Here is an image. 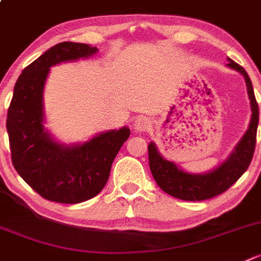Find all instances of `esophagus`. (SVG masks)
<instances>
[{
	"label": "esophagus",
	"instance_id": "34e87169",
	"mask_svg": "<svg viewBox=\"0 0 261 261\" xmlns=\"http://www.w3.org/2000/svg\"><path fill=\"white\" fill-rule=\"evenodd\" d=\"M150 127V120L147 117H138L134 122V128L138 132H146L149 129Z\"/></svg>",
	"mask_w": 261,
	"mask_h": 261
}]
</instances>
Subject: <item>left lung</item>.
<instances>
[{
  "mask_svg": "<svg viewBox=\"0 0 261 261\" xmlns=\"http://www.w3.org/2000/svg\"><path fill=\"white\" fill-rule=\"evenodd\" d=\"M227 66L239 71L245 77L251 107V119L248 130L236 144L235 149L230 153L227 160L207 173H189L181 170L171 161L165 160L153 142L148 144L149 168L153 178L155 179L161 190L179 200H208L225 192L248 170L254 155L257 123H259V107L255 99L251 80L245 69L231 59H229Z\"/></svg>",
  "mask_w": 261,
  "mask_h": 261,
  "instance_id": "obj_1",
  "label": "left lung"
}]
</instances>
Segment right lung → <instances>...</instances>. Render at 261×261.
<instances>
[{"label":"right lung","instance_id":"1","mask_svg":"<svg viewBox=\"0 0 261 261\" xmlns=\"http://www.w3.org/2000/svg\"><path fill=\"white\" fill-rule=\"evenodd\" d=\"M95 53L98 49L90 45L60 42L26 66L15 84L6 122L12 165L46 200L79 203L98 195L130 134L129 128L123 127L101 132L85 143L65 146L45 129L42 95L50 68Z\"/></svg>","mask_w":261,"mask_h":261}]
</instances>
